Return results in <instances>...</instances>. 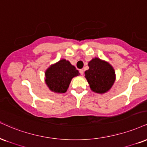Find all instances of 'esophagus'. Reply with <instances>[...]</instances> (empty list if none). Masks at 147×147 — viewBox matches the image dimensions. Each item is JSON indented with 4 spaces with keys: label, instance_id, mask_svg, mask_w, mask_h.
Here are the masks:
<instances>
[{
    "label": "esophagus",
    "instance_id": "1",
    "mask_svg": "<svg viewBox=\"0 0 147 147\" xmlns=\"http://www.w3.org/2000/svg\"><path fill=\"white\" fill-rule=\"evenodd\" d=\"M79 72H80V74L81 75H83L84 73V70H82V69H81V70H79Z\"/></svg>",
    "mask_w": 147,
    "mask_h": 147
}]
</instances>
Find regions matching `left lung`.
Here are the masks:
<instances>
[{"mask_svg":"<svg viewBox=\"0 0 147 147\" xmlns=\"http://www.w3.org/2000/svg\"><path fill=\"white\" fill-rule=\"evenodd\" d=\"M89 69L85 72L91 90L98 94L107 92L114 84L116 75L114 69L107 61L95 57L88 63Z\"/></svg>","mask_w":147,"mask_h":147,"instance_id":"obj_1","label":"left lung"}]
</instances>
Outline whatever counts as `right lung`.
Segmentation results:
<instances>
[{"mask_svg":"<svg viewBox=\"0 0 147 147\" xmlns=\"http://www.w3.org/2000/svg\"><path fill=\"white\" fill-rule=\"evenodd\" d=\"M79 75V71L70 61L63 59L51 65L45 72V82L51 91L65 93L73 77Z\"/></svg>","mask_w":147,"mask_h":147,"instance_id":"right-lung-1","label":"right lung"}]
</instances>
